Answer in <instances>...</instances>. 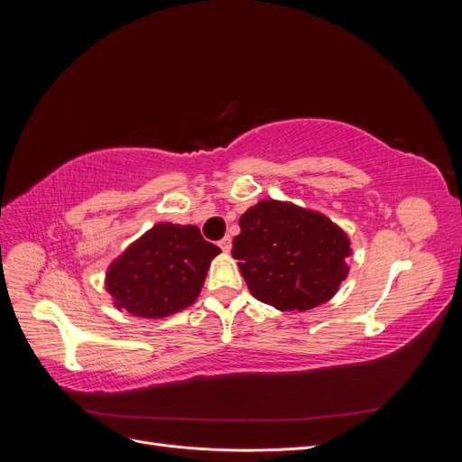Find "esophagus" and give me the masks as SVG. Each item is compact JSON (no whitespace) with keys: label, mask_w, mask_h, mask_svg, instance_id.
Wrapping results in <instances>:
<instances>
[{"label":"esophagus","mask_w":462,"mask_h":462,"mask_svg":"<svg viewBox=\"0 0 462 462\" xmlns=\"http://www.w3.org/2000/svg\"><path fill=\"white\" fill-rule=\"evenodd\" d=\"M219 246H221L223 253H231V246H233L231 236H223V239L219 241Z\"/></svg>","instance_id":"1"}]
</instances>
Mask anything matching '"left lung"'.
Listing matches in <instances>:
<instances>
[{
	"mask_svg": "<svg viewBox=\"0 0 462 462\" xmlns=\"http://www.w3.org/2000/svg\"><path fill=\"white\" fill-rule=\"evenodd\" d=\"M239 227L233 258L253 297L277 310H312L331 300L348 275L351 239L316 209L260 200Z\"/></svg>",
	"mask_w": 462,
	"mask_h": 462,
	"instance_id": "1",
	"label": "left lung"
}]
</instances>
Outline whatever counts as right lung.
Returning <instances> with one entry per match:
<instances>
[{"label": "right lung", "mask_w": 462, "mask_h": 462, "mask_svg": "<svg viewBox=\"0 0 462 462\" xmlns=\"http://www.w3.org/2000/svg\"><path fill=\"white\" fill-rule=\"evenodd\" d=\"M219 253L197 226L156 223L109 263L106 291L117 310L146 319L167 318L199 299Z\"/></svg>", "instance_id": "right-lung-1"}]
</instances>
